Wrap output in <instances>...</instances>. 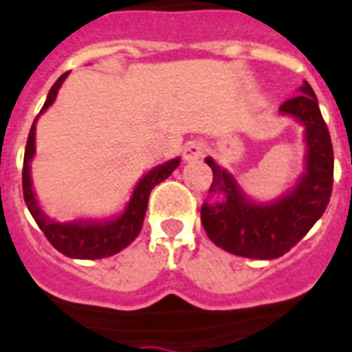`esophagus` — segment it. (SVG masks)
<instances>
[{
  "label": "esophagus",
  "instance_id": "obj_1",
  "mask_svg": "<svg viewBox=\"0 0 352 352\" xmlns=\"http://www.w3.org/2000/svg\"><path fill=\"white\" fill-rule=\"evenodd\" d=\"M204 154H206V144L202 141H189L187 142L186 150H184V155H186L187 161L200 160Z\"/></svg>",
  "mask_w": 352,
  "mask_h": 352
}]
</instances>
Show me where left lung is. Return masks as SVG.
<instances>
[{
    "label": "left lung",
    "instance_id": "left-lung-1",
    "mask_svg": "<svg viewBox=\"0 0 352 352\" xmlns=\"http://www.w3.org/2000/svg\"><path fill=\"white\" fill-rule=\"evenodd\" d=\"M278 111L305 128L302 173L280 197L265 202L252 200L234 174L213 157L204 160L211 166L213 182L200 217L208 237L230 254L252 260L280 258L310 232L329 206L334 152L308 81H302L297 96L284 102Z\"/></svg>",
    "mask_w": 352,
    "mask_h": 352
}]
</instances>
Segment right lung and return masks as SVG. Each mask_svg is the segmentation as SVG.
<instances>
[{"mask_svg":"<svg viewBox=\"0 0 352 352\" xmlns=\"http://www.w3.org/2000/svg\"><path fill=\"white\" fill-rule=\"evenodd\" d=\"M68 74H63L54 87L47 92V98L42 105L41 113L36 115L35 122L29 131L28 144H25V155H23V200L28 204L29 213L33 215L38 228L44 232L47 241L52 243L60 254L74 258V260H100L107 258L116 252H120L129 243L133 241L142 228V221L146 215V206L150 191L157 184L166 179L174 173V168H178L179 157L168 160L161 165L150 168L142 176L137 186L131 191L128 204L124 206V210L115 217H87V219H72V221H57L46 215V211L42 210L38 200H36L35 189H33V178H31V163L36 154V120L41 118L44 111L54 104L55 98L59 94V89L68 78Z\"/></svg>","mask_w":352,"mask_h":352,"instance_id":"right-lung-1","label":"right lung"}]
</instances>
